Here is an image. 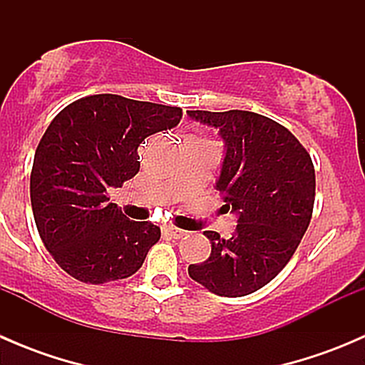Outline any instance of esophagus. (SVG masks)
Masks as SVG:
<instances>
[{"label": "esophagus", "mask_w": 365, "mask_h": 365, "mask_svg": "<svg viewBox=\"0 0 365 365\" xmlns=\"http://www.w3.org/2000/svg\"><path fill=\"white\" fill-rule=\"evenodd\" d=\"M164 235L165 237H171V238H183L187 235V231L183 230H178V227L175 226H164Z\"/></svg>", "instance_id": "esophagus-1"}]
</instances>
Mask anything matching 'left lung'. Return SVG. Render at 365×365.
Returning <instances> with one entry per match:
<instances>
[{"label":"left lung","mask_w":365,"mask_h":365,"mask_svg":"<svg viewBox=\"0 0 365 365\" xmlns=\"http://www.w3.org/2000/svg\"><path fill=\"white\" fill-rule=\"evenodd\" d=\"M219 130L226 143L217 190L238 217L231 238L205 231L212 254L189 275L219 297H245L263 288L295 254L314 208L311 155L277 121L251 111H187Z\"/></svg>","instance_id":"obj_1"}]
</instances>
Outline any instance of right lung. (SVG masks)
Here are the masks:
<instances>
[{
    "label": "right lung",
    "instance_id": "right-lung-1",
    "mask_svg": "<svg viewBox=\"0 0 365 365\" xmlns=\"http://www.w3.org/2000/svg\"><path fill=\"white\" fill-rule=\"evenodd\" d=\"M180 120V108L102 93L72 102L51 121L36 146L29 196L43 245L73 279L130 277L159 242L160 227L127 219L108 190L138 175V148L148 135Z\"/></svg>",
    "mask_w": 365,
    "mask_h": 365
}]
</instances>
